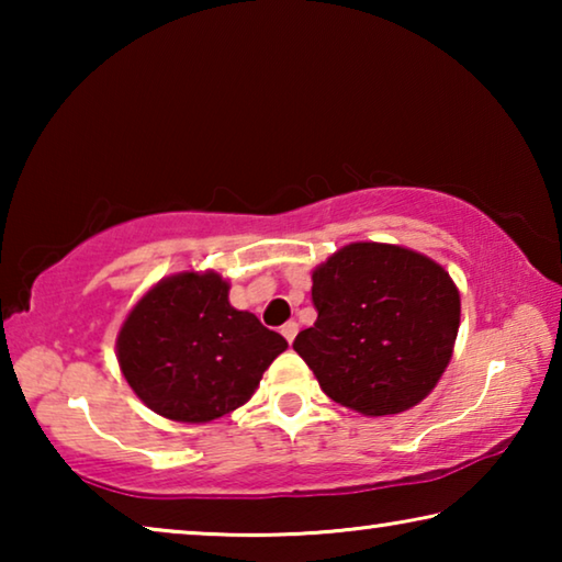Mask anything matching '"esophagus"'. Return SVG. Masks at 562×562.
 <instances>
[{
    "mask_svg": "<svg viewBox=\"0 0 562 562\" xmlns=\"http://www.w3.org/2000/svg\"><path fill=\"white\" fill-rule=\"evenodd\" d=\"M280 331H282V337L288 339L290 345H292L294 337H297V331H300V325H297V322H294V319H290V322H284V325L280 327Z\"/></svg>",
    "mask_w": 562,
    "mask_h": 562,
    "instance_id": "34e87169",
    "label": "esophagus"
}]
</instances>
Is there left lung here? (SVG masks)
Returning a JSON list of instances; mask_svg holds the SVG:
<instances>
[{"instance_id": "1", "label": "left lung", "mask_w": 562, "mask_h": 562, "mask_svg": "<svg viewBox=\"0 0 562 562\" xmlns=\"http://www.w3.org/2000/svg\"><path fill=\"white\" fill-rule=\"evenodd\" d=\"M317 322L292 347L337 404L364 416L416 406L449 364L461 300L441 265L398 245L355 243L312 272Z\"/></svg>"}]
</instances>
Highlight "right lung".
Masks as SVG:
<instances>
[{
	"label": "right lung",
	"mask_w": 562,
	"mask_h": 562,
	"mask_svg": "<svg viewBox=\"0 0 562 562\" xmlns=\"http://www.w3.org/2000/svg\"><path fill=\"white\" fill-rule=\"evenodd\" d=\"M215 272H180L146 292L119 331V364L156 414L205 424L243 406L288 349L282 335L227 302Z\"/></svg>",
	"instance_id": "right-lung-1"
}]
</instances>
